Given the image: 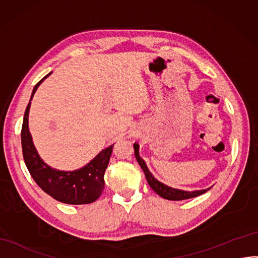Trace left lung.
I'll return each instance as SVG.
<instances>
[{
	"mask_svg": "<svg viewBox=\"0 0 258 258\" xmlns=\"http://www.w3.org/2000/svg\"><path fill=\"white\" fill-rule=\"evenodd\" d=\"M134 149H135V156L137 158V161L139 165L141 166V168L144 172L145 178L148 180L149 185L154 190L159 197H162L163 199L169 200V201H181V200H187V199H192V198H197L199 196H202V194L207 192L211 187H207V189L204 190H197V191H184V190H180V189H175V187H171L162 183L161 181H158L154 176L152 175L151 171L149 170L148 166H146L145 162L140 157V154H139V144L136 142L134 144Z\"/></svg>",
	"mask_w": 258,
	"mask_h": 258,
	"instance_id": "left-lung-1",
	"label": "left lung"
}]
</instances>
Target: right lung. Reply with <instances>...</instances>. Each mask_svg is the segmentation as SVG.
Here are the masks:
<instances>
[{"instance_id":"obj_1","label":"right lung","mask_w":258,"mask_h":258,"mask_svg":"<svg viewBox=\"0 0 258 258\" xmlns=\"http://www.w3.org/2000/svg\"><path fill=\"white\" fill-rule=\"evenodd\" d=\"M51 74H47L34 86L30 101L25 110L22 128V148L25 164L37 184L53 199L72 205L93 203L100 198L105 186L104 173L112 155L114 144L102 150L86 166L69 171L52 168L43 162V159L38 154L37 149L34 148L29 124H28L31 100L39 86Z\"/></svg>"}]
</instances>
